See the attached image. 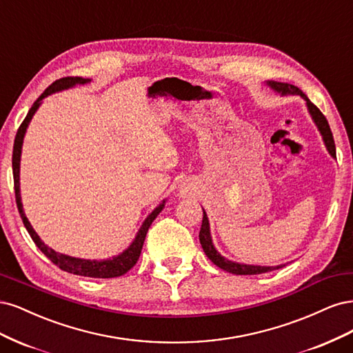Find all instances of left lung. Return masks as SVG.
Listing matches in <instances>:
<instances>
[{
    "instance_id": "obj_1",
    "label": "left lung",
    "mask_w": 353,
    "mask_h": 353,
    "mask_svg": "<svg viewBox=\"0 0 353 353\" xmlns=\"http://www.w3.org/2000/svg\"><path fill=\"white\" fill-rule=\"evenodd\" d=\"M267 85L274 89L276 92L281 94V95H299L301 98H303L306 101V107H308L310 114L314 120V123L316 124L318 130H320L323 141L325 143V148L328 154L332 157H336V145H334V139H333V133L330 130L328 121L324 117L323 112L318 110L312 102L310 101V98L306 97L299 88H296L294 85L290 83H283V82H274V81H268ZM203 210V208H202ZM199 242L202 245L203 252L205 255L212 261V263L220 267L224 271H229L232 274H237V276H252V274H263V272H268L272 270L281 268L283 265H277V267H261V265H249V264H239L234 263V261H229L227 258L221 256L219 254L217 249L214 248L212 245V239H211V233H210V221L205 211H203V219H202V225H201V232H199Z\"/></svg>"
}]
</instances>
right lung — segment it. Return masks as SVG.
Returning <instances> with one entry per match:
<instances>
[{
  "label": "right lung",
  "instance_id": "add662e5",
  "mask_svg": "<svg viewBox=\"0 0 353 353\" xmlns=\"http://www.w3.org/2000/svg\"><path fill=\"white\" fill-rule=\"evenodd\" d=\"M90 79H83V77H63L55 81L51 86H48L47 89L43 90V94L33 102L32 108L29 110L28 116L25 117L23 123L20 124V128L17 130L16 139H14V146H13V177H14V193H16V203L19 208V214L21 220H23V224L26 227L28 233L30 234L32 241L35 242V245L41 249V252L47 256L48 259H51V263H54L57 267H60L63 271L72 272V274L76 276H83V277H94V279H114V277H120L138 263V259L141 256V251L142 246L145 242V237L148 233V229L152 224V221L157 219V215L160 214L164 208L165 201H163L160 205H158L148 217L145 219V221L142 223L141 229L136 234V237L133 239V242L130 243V246L123 251L120 255L112 256L110 259H102V261H90V259H82V258H74V256H69L64 255L60 252H55L54 249H51L50 246L45 245L41 237L37 234V232L33 230V227L30 225L28 217L25 215L23 211V203H21V196H20V155H21V145H23V138L26 129L29 126V123L35 114L37 110L39 108L41 102L43 98H47L48 95L54 94V92H60V90L73 88L76 85H85L89 83Z\"/></svg>",
  "mask_w": 353,
  "mask_h": 353
}]
</instances>
